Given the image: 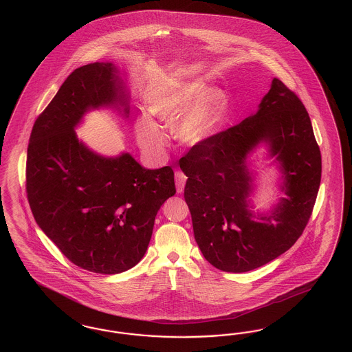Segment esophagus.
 I'll return each mask as SVG.
<instances>
[{
    "instance_id": "esophagus-1",
    "label": "esophagus",
    "mask_w": 352,
    "mask_h": 352,
    "mask_svg": "<svg viewBox=\"0 0 352 352\" xmlns=\"http://www.w3.org/2000/svg\"><path fill=\"white\" fill-rule=\"evenodd\" d=\"M186 179H187V177L182 171H175V182H177V192L178 193H182L184 190Z\"/></svg>"
}]
</instances>
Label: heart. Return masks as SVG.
<instances>
[{
	"label": "heart",
	"mask_w": 352,
	"mask_h": 352,
	"mask_svg": "<svg viewBox=\"0 0 352 352\" xmlns=\"http://www.w3.org/2000/svg\"><path fill=\"white\" fill-rule=\"evenodd\" d=\"M227 96L221 89H209L200 80L170 77L151 90L149 113L135 121L139 146L159 156L168 144L165 128H174L175 138L184 146H199L221 128L227 112Z\"/></svg>",
	"instance_id": "b5f03b06"
}]
</instances>
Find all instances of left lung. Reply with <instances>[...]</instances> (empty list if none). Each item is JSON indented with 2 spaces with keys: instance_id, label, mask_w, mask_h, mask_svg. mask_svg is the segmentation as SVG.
Returning <instances> with one entry per match:
<instances>
[{
  "instance_id": "1",
  "label": "left lung",
  "mask_w": 352,
  "mask_h": 352,
  "mask_svg": "<svg viewBox=\"0 0 352 352\" xmlns=\"http://www.w3.org/2000/svg\"><path fill=\"white\" fill-rule=\"evenodd\" d=\"M259 144L275 157L285 197L268 214L250 203L247 157ZM184 199L205 259L226 272H248L285 253L307 226L321 181V155L309 113L278 78L254 115L193 146L179 160Z\"/></svg>"
}]
</instances>
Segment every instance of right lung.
I'll return each mask as SVG.
<instances>
[{
    "mask_svg": "<svg viewBox=\"0 0 352 352\" xmlns=\"http://www.w3.org/2000/svg\"><path fill=\"white\" fill-rule=\"evenodd\" d=\"M129 115V94L113 63L86 64L67 77L33 125L27 196L45 234L76 266L113 275L147 252L156 214L175 195L170 166L146 169L130 153L106 157L78 140L86 112Z\"/></svg>",
    "mask_w": 352,
    "mask_h": 352,
    "instance_id": "1",
    "label": "right lung"
}]
</instances>
